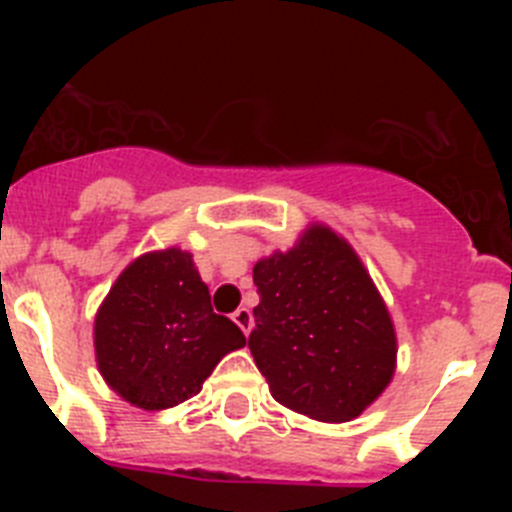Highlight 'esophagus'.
Returning a JSON list of instances; mask_svg holds the SVG:
<instances>
[{"mask_svg": "<svg viewBox=\"0 0 512 512\" xmlns=\"http://www.w3.org/2000/svg\"><path fill=\"white\" fill-rule=\"evenodd\" d=\"M233 323L238 325V328L243 330V333H251V328H253V315H251V310H248V307H238V310L233 312Z\"/></svg>", "mask_w": 512, "mask_h": 512, "instance_id": "34e87169", "label": "esophagus"}]
</instances>
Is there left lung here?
I'll use <instances>...</instances> for the list:
<instances>
[{"instance_id": "8db88e82", "label": "left lung", "mask_w": 512, "mask_h": 512, "mask_svg": "<svg viewBox=\"0 0 512 512\" xmlns=\"http://www.w3.org/2000/svg\"><path fill=\"white\" fill-rule=\"evenodd\" d=\"M261 302L248 336L271 397L323 423L364 413L395 377L392 315L351 243L312 223L253 266Z\"/></svg>"}]
</instances>
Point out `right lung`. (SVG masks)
<instances>
[{"label":"right lung","mask_w":512,"mask_h":512,"mask_svg":"<svg viewBox=\"0 0 512 512\" xmlns=\"http://www.w3.org/2000/svg\"><path fill=\"white\" fill-rule=\"evenodd\" d=\"M243 346L241 328L212 312L192 253L176 246L130 261L94 315L99 374L140 410L194 397L220 359Z\"/></svg>","instance_id":"obj_1"}]
</instances>
